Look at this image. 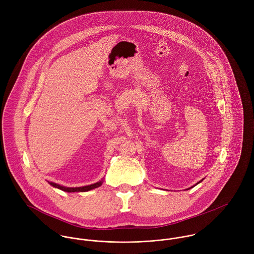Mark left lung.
<instances>
[{"label": "left lung", "instance_id": "obj_1", "mask_svg": "<svg viewBox=\"0 0 254 254\" xmlns=\"http://www.w3.org/2000/svg\"><path fill=\"white\" fill-rule=\"evenodd\" d=\"M201 181H202V180H201ZM201 181H200V182H201ZM200 182H198V183H200ZM198 183H197V184H198Z\"/></svg>", "mask_w": 254, "mask_h": 254}]
</instances>
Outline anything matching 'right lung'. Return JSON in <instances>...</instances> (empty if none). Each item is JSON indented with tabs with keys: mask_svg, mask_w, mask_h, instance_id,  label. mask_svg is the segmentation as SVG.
I'll use <instances>...</instances> for the list:
<instances>
[{
	"mask_svg": "<svg viewBox=\"0 0 254 254\" xmlns=\"http://www.w3.org/2000/svg\"><path fill=\"white\" fill-rule=\"evenodd\" d=\"M49 184L55 188H58L62 190H64V191H67V192H74V191H88L90 190H93V189H96V188H99L100 186H102L103 181L98 182V183H95L93 185H90V186H85V187H79V188H66V187H63L59 184H56V183H53V182H49Z\"/></svg>",
	"mask_w": 254,
	"mask_h": 254,
	"instance_id": "add662e5",
	"label": "right lung"
}]
</instances>
